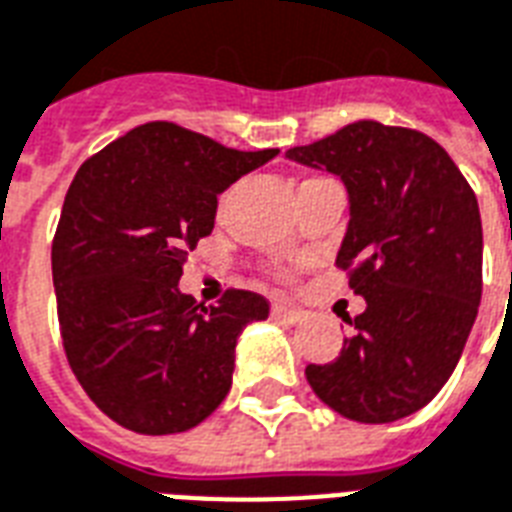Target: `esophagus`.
Masks as SVG:
<instances>
[{
  "label": "esophagus",
  "mask_w": 512,
  "mask_h": 512,
  "mask_svg": "<svg viewBox=\"0 0 512 512\" xmlns=\"http://www.w3.org/2000/svg\"><path fill=\"white\" fill-rule=\"evenodd\" d=\"M272 315H275L277 320L288 323V326H296V323H301V320H304V312L296 310V307H293V304H288V301H275V304H272Z\"/></svg>",
  "instance_id": "obj_1"
}]
</instances>
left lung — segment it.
<instances>
[{
	"instance_id": "obj_1",
	"label": "left lung",
	"mask_w": 512,
	"mask_h": 512,
	"mask_svg": "<svg viewBox=\"0 0 512 512\" xmlns=\"http://www.w3.org/2000/svg\"><path fill=\"white\" fill-rule=\"evenodd\" d=\"M285 157L342 178L350 221L336 264L366 299L355 336L307 382L336 414L387 425L438 395L457 368L481 304L478 200L433 138L352 122Z\"/></svg>"
}]
</instances>
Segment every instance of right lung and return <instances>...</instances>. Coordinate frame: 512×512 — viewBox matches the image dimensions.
<instances>
[{
    "mask_svg": "<svg viewBox=\"0 0 512 512\" xmlns=\"http://www.w3.org/2000/svg\"><path fill=\"white\" fill-rule=\"evenodd\" d=\"M277 149L240 152L173 122H146L82 162L53 240L66 358L95 406L133 433L192 430L227 398L243 328L264 296L202 307L178 288L219 194Z\"/></svg>",
    "mask_w": 512,
    "mask_h": 512,
    "instance_id": "obj_1",
    "label": "right lung"
}]
</instances>
